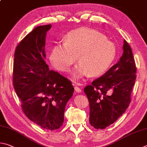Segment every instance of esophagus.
<instances>
[{
	"instance_id": "obj_1",
	"label": "esophagus",
	"mask_w": 147,
	"mask_h": 147,
	"mask_svg": "<svg viewBox=\"0 0 147 147\" xmlns=\"http://www.w3.org/2000/svg\"><path fill=\"white\" fill-rule=\"evenodd\" d=\"M74 90H75V91L76 92H81V91H82V90H81V89L79 87H78V86H75L74 87Z\"/></svg>"
}]
</instances>
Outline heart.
<instances>
[{
  "label": "heart",
  "instance_id": "b5f03b06",
  "mask_svg": "<svg viewBox=\"0 0 147 147\" xmlns=\"http://www.w3.org/2000/svg\"><path fill=\"white\" fill-rule=\"evenodd\" d=\"M116 49L106 36L92 28L83 27L66 34L65 42L55 44L49 61L58 71L67 72L76 59L79 63L71 73L74 80L90 74L97 76L107 70L116 57Z\"/></svg>",
  "mask_w": 147,
  "mask_h": 147
}]
</instances>
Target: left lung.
<instances>
[{
    "label": "left lung",
    "mask_w": 147,
    "mask_h": 147,
    "mask_svg": "<svg viewBox=\"0 0 147 147\" xmlns=\"http://www.w3.org/2000/svg\"><path fill=\"white\" fill-rule=\"evenodd\" d=\"M123 49L118 63L84 89L89 101V123L96 129H104L114 123L131 100L136 67L131 48L125 40Z\"/></svg>",
    "instance_id": "obj_1"
}]
</instances>
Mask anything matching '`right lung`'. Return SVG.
I'll return each instance as SVG.
<instances>
[{"label":"right lung","mask_w":147,"mask_h":147,"mask_svg":"<svg viewBox=\"0 0 147 147\" xmlns=\"http://www.w3.org/2000/svg\"><path fill=\"white\" fill-rule=\"evenodd\" d=\"M51 25L40 26L28 34L16 47L13 86L28 118L43 129L62 126L67 103L73 96L71 82L45 62L46 37Z\"/></svg>","instance_id":"add662e5"}]
</instances>
